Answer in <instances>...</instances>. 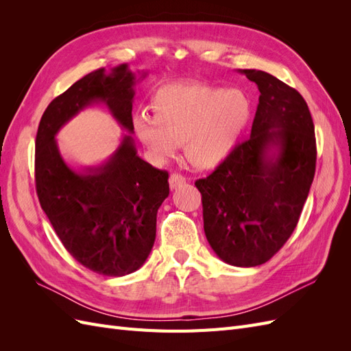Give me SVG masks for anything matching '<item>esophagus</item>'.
<instances>
[{"label": "esophagus", "mask_w": 351, "mask_h": 351, "mask_svg": "<svg viewBox=\"0 0 351 351\" xmlns=\"http://www.w3.org/2000/svg\"><path fill=\"white\" fill-rule=\"evenodd\" d=\"M168 182H169V189L176 190L178 187H182L183 184H186V178L183 176H180V174H171V176H169Z\"/></svg>", "instance_id": "34e87169"}]
</instances>
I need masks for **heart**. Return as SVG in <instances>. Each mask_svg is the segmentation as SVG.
I'll return each instance as SVG.
<instances>
[{
    "label": "heart",
    "instance_id": "1",
    "mask_svg": "<svg viewBox=\"0 0 351 351\" xmlns=\"http://www.w3.org/2000/svg\"><path fill=\"white\" fill-rule=\"evenodd\" d=\"M154 116L133 117V132L155 161L171 158L180 145L190 164L214 169L234 154L252 120V102L241 90L206 83L159 88L151 101Z\"/></svg>",
    "mask_w": 351,
    "mask_h": 351
}]
</instances>
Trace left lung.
<instances>
[{"label":"left lung","mask_w":351,"mask_h":351,"mask_svg":"<svg viewBox=\"0 0 351 351\" xmlns=\"http://www.w3.org/2000/svg\"><path fill=\"white\" fill-rule=\"evenodd\" d=\"M239 71L261 92L250 139L195 184L212 250L232 267L252 268L269 261L299 222L315 177L316 142L299 92L269 73Z\"/></svg>","instance_id":"1"}]
</instances>
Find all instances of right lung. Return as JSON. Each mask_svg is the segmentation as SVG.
Instances as JSON below:
<instances>
[{"label": "right lung", "instance_id": "1", "mask_svg": "<svg viewBox=\"0 0 351 351\" xmlns=\"http://www.w3.org/2000/svg\"><path fill=\"white\" fill-rule=\"evenodd\" d=\"M139 74L127 64L86 74L48 105L36 134L40 206L71 256L107 277H124L146 262L155 243L158 209L169 195L168 174L137 155L132 136L134 86L147 76ZM93 103H104L128 134L105 163L73 169L55 136Z\"/></svg>", "mask_w": 351, "mask_h": 351}]
</instances>
